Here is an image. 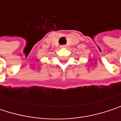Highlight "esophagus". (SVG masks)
<instances>
[{
	"label": "esophagus",
	"instance_id": "esophagus-1",
	"mask_svg": "<svg viewBox=\"0 0 121 121\" xmlns=\"http://www.w3.org/2000/svg\"><path fill=\"white\" fill-rule=\"evenodd\" d=\"M60 47L61 48H66V45H61Z\"/></svg>",
	"mask_w": 121,
	"mask_h": 121
}]
</instances>
